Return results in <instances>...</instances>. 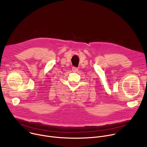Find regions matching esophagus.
<instances>
[{
  "label": "esophagus",
  "mask_w": 147,
  "mask_h": 147,
  "mask_svg": "<svg viewBox=\"0 0 147 147\" xmlns=\"http://www.w3.org/2000/svg\"><path fill=\"white\" fill-rule=\"evenodd\" d=\"M72 70H73V71H74V72H76V71H78V68H77V67H73Z\"/></svg>",
  "instance_id": "obj_1"
}]
</instances>
